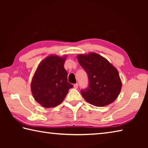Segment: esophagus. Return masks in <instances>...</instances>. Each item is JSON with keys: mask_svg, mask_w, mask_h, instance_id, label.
<instances>
[{"mask_svg": "<svg viewBox=\"0 0 148 148\" xmlns=\"http://www.w3.org/2000/svg\"><path fill=\"white\" fill-rule=\"evenodd\" d=\"M77 87H78V84H76L74 85V89H77Z\"/></svg>", "mask_w": 148, "mask_h": 148, "instance_id": "1", "label": "esophagus"}]
</instances>
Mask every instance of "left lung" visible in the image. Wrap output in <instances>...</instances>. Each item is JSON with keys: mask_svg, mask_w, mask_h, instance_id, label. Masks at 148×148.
<instances>
[{"mask_svg": "<svg viewBox=\"0 0 148 148\" xmlns=\"http://www.w3.org/2000/svg\"><path fill=\"white\" fill-rule=\"evenodd\" d=\"M77 59L89 77V87L81 91L84 99L98 107L112 103L122 87L117 70L106 59L94 52L79 54Z\"/></svg>", "mask_w": 148, "mask_h": 148, "instance_id": "8db88e82", "label": "left lung"}]
</instances>
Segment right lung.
<instances>
[{
	"label": "right lung",
	"mask_w": 148,
	"mask_h": 148,
	"mask_svg": "<svg viewBox=\"0 0 148 148\" xmlns=\"http://www.w3.org/2000/svg\"><path fill=\"white\" fill-rule=\"evenodd\" d=\"M66 56H47L40 62L32 77L31 89L34 99L44 108H53L63 101L73 86L64 68Z\"/></svg>",
	"instance_id": "add662e5"
}]
</instances>
